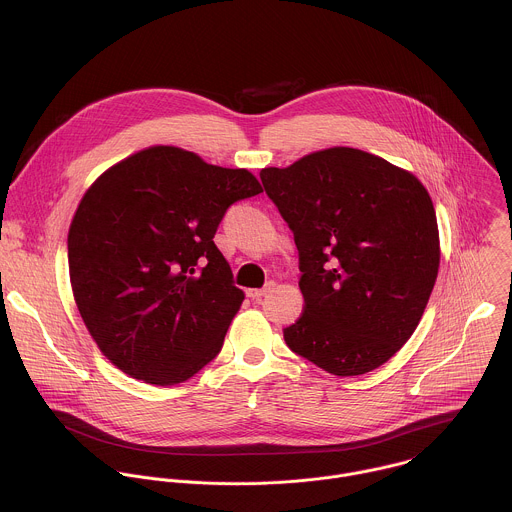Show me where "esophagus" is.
<instances>
[{"label":"esophagus","instance_id":"34e87169","mask_svg":"<svg viewBox=\"0 0 512 512\" xmlns=\"http://www.w3.org/2000/svg\"><path fill=\"white\" fill-rule=\"evenodd\" d=\"M274 282H268L264 288H260V290H248V297H252V299H260V297H264L266 293L272 292L274 290Z\"/></svg>","mask_w":512,"mask_h":512}]
</instances>
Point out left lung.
Masks as SVG:
<instances>
[{"label": "left lung", "instance_id": "obj_1", "mask_svg": "<svg viewBox=\"0 0 512 512\" xmlns=\"http://www.w3.org/2000/svg\"><path fill=\"white\" fill-rule=\"evenodd\" d=\"M260 179L292 228L301 317L284 329L295 355L335 374L384 365L416 331L439 268L426 187L355 147H329Z\"/></svg>", "mask_w": 512, "mask_h": 512}]
</instances>
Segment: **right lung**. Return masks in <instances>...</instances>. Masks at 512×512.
Instances as JSON below:
<instances>
[{
    "label": "right lung",
    "instance_id": "1",
    "mask_svg": "<svg viewBox=\"0 0 512 512\" xmlns=\"http://www.w3.org/2000/svg\"><path fill=\"white\" fill-rule=\"evenodd\" d=\"M258 193L250 171L173 146L142 149L90 185L69 228V272L112 365L171 386L219 355L244 292L213 238L226 209Z\"/></svg>",
    "mask_w": 512,
    "mask_h": 512
}]
</instances>
